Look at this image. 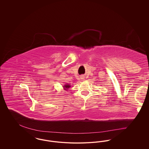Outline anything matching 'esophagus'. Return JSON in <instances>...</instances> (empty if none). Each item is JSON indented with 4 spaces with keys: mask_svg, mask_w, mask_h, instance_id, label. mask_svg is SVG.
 I'll use <instances>...</instances> for the list:
<instances>
[{
    "mask_svg": "<svg viewBox=\"0 0 149 149\" xmlns=\"http://www.w3.org/2000/svg\"><path fill=\"white\" fill-rule=\"evenodd\" d=\"M80 79H81L82 80H84V76H81Z\"/></svg>",
    "mask_w": 149,
    "mask_h": 149,
    "instance_id": "esophagus-1",
    "label": "esophagus"
}]
</instances>
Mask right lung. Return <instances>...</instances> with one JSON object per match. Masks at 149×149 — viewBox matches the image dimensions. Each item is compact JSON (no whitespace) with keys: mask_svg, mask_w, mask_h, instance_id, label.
Instances as JSON below:
<instances>
[{"mask_svg":"<svg viewBox=\"0 0 149 149\" xmlns=\"http://www.w3.org/2000/svg\"><path fill=\"white\" fill-rule=\"evenodd\" d=\"M70 87V85H69V84H65V85L64 86V90L67 91V90H68V89H69Z\"/></svg>","mask_w":149,"mask_h":149,"instance_id":"right-lung-1","label":"right lung"}]
</instances>
